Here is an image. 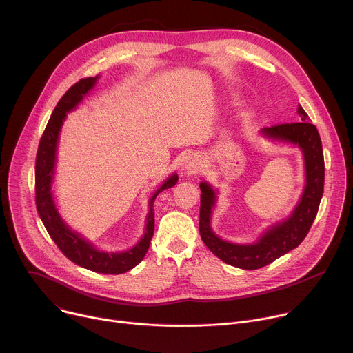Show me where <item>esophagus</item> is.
I'll use <instances>...</instances> for the list:
<instances>
[{
  "mask_svg": "<svg viewBox=\"0 0 353 353\" xmlns=\"http://www.w3.org/2000/svg\"><path fill=\"white\" fill-rule=\"evenodd\" d=\"M181 170H182L185 174H188V175L194 174V172L199 170V161H197V159H196L194 156H188V157H185L183 161H182Z\"/></svg>",
  "mask_w": 353,
  "mask_h": 353,
  "instance_id": "esophagus-1",
  "label": "esophagus"
}]
</instances>
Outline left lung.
Here are the masks:
<instances>
[{"label": "left lung", "instance_id": "1", "mask_svg": "<svg viewBox=\"0 0 353 353\" xmlns=\"http://www.w3.org/2000/svg\"><path fill=\"white\" fill-rule=\"evenodd\" d=\"M301 123H284L263 128L268 138L291 142L302 149L305 157L306 186L302 197L288 219L272 226L254 244H233L219 239L210 226L215 193L207 183H200V236L210 251L223 262L247 270L259 269L298 247L306 237L319 210L324 189V157L321 139L309 116L298 105Z\"/></svg>", "mask_w": 353, "mask_h": 353}]
</instances>
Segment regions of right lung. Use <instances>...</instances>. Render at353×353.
<instances>
[{
	"label": "right lung",
	"mask_w": 353,
	"mask_h": 353,
	"mask_svg": "<svg viewBox=\"0 0 353 353\" xmlns=\"http://www.w3.org/2000/svg\"><path fill=\"white\" fill-rule=\"evenodd\" d=\"M97 80L98 77H87L72 85L61 98L50 117V121L40 139L36 157V205L37 212L51 239L72 262L97 273L120 274L135 268L146 255L154 232V199L164 189L176 185L178 175H171L152 196L149 203L150 208L146 218L145 234L139 240V243L128 251L112 254L99 251L94 245H91V243H88L80 234L74 233L72 229H69V226H66L55 208L51 192L58 138L63 120L66 119V113L73 110L81 102L84 95H87V92L95 85Z\"/></svg>",
	"instance_id": "obj_1"
}]
</instances>
